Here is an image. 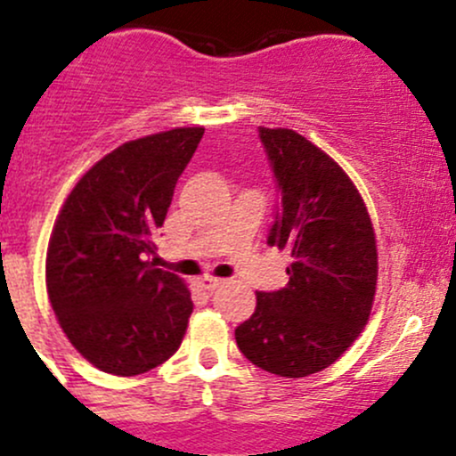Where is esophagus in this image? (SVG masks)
<instances>
[{
  "label": "esophagus",
  "instance_id": "1",
  "mask_svg": "<svg viewBox=\"0 0 456 456\" xmlns=\"http://www.w3.org/2000/svg\"><path fill=\"white\" fill-rule=\"evenodd\" d=\"M200 285L205 287L207 291H214V289H218L220 285H223V278H214V276H202V278H200Z\"/></svg>",
  "mask_w": 456,
  "mask_h": 456
}]
</instances>
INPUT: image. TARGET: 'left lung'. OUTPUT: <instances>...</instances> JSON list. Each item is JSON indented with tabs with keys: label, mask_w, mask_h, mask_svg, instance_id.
I'll use <instances>...</instances> for the list:
<instances>
[{
	"label": "left lung",
	"mask_w": 456,
	"mask_h": 456,
	"mask_svg": "<svg viewBox=\"0 0 456 456\" xmlns=\"http://www.w3.org/2000/svg\"><path fill=\"white\" fill-rule=\"evenodd\" d=\"M281 193L267 242L291 254L289 282L258 291L236 327L242 354L265 372L300 379L330 368L356 340L377 291V240L347 174L291 129L258 126Z\"/></svg>",
	"instance_id": "left-lung-1"
}]
</instances>
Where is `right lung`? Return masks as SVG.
Returning <instances> with one entry per match:
<instances>
[{
  "mask_svg": "<svg viewBox=\"0 0 456 456\" xmlns=\"http://www.w3.org/2000/svg\"><path fill=\"white\" fill-rule=\"evenodd\" d=\"M205 129L131 140L79 178L53 227L46 289L60 327L97 370L135 377L183 343L191 294L158 269V229Z\"/></svg>",
  "mask_w": 456,
  "mask_h": 456,
  "instance_id": "right-lung-1",
  "label": "right lung"
}]
</instances>
